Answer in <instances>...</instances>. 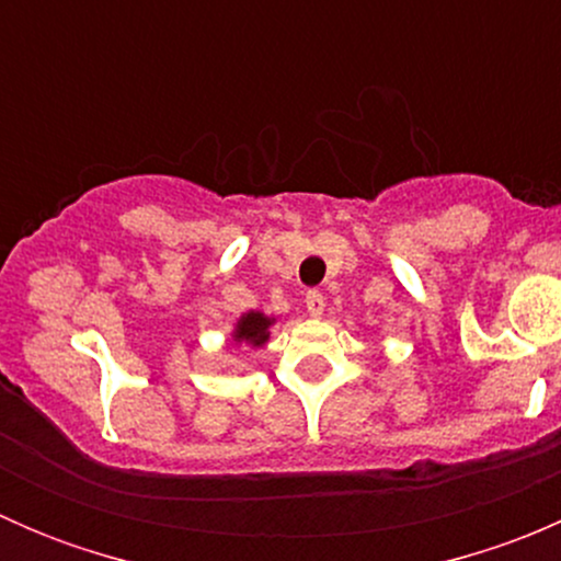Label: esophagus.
Listing matches in <instances>:
<instances>
[{
	"label": "esophagus",
	"mask_w": 561,
	"mask_h": 561,
	"mask_svg": "<svg viewBox=\"0 0 561 561\" xmlns=\"http://www.w3.org/2000/svg\"><path fill=\"white\" fill-rule=\"evenodd\" d=\"M307 312L312 317H322V312H325V296H322L320 290H312L307 293Z\"/></svg>",
	"instance_id": "obj_1"
}]
</instances>
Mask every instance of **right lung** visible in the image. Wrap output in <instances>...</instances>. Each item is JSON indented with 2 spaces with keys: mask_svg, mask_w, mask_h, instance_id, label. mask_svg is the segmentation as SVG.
<instances>
[{
  "mask_svg": "<svg viewBox=\"0 0 561 561\" xmlns=\"http://www.w3.org/2000/svg\"><path fill=\"white\" fill-rule=\"evenodd\" d=\"M274 317H265L263 312H247L239 317L233 328V342H244L249 347H263L271 336Z\"/></svg>",
  "mask_w": 561,
  "mask_h": 561,
  "instance_id": "1",
  "label": "right lung"
}]
</instances>
